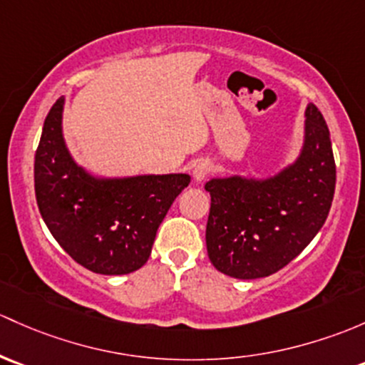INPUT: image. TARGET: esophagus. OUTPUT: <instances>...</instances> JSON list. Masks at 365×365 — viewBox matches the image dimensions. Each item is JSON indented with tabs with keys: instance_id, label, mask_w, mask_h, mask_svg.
I'll return each instance as SVG.
<instances>
[{
	"instance_id": "obj_1",
	"label": "esophagus",
	"mask_w": 365,
	"mask_h": 365,
	"mask_svg": "<svg viewBox=\"0 0 365 365\" xmlns=\"http://www.w3.org/2000/svg\"><path fill=\"white\" fill-rule=\"evenodd\" d=\"M210 170H212V168H210V164L206 163V160H199L194 168V178L197 180V182H202V180L208 176Z\"/></svg>"
}]
</instances>
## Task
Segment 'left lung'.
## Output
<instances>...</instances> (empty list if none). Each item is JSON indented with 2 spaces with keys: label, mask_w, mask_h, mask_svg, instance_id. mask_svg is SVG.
<instances>
[{
  "label": "left lung",
  "mask_w": 365,
  "mask_h": 365,
  "mask_svg": "<svg viewBox=\"0 0 365 365\" xmlns=\"http://www.w3.org/2000/svg\"><path fill=\"white\" fill-rule=\"evenodd\" d=\"M206 248L220 273L264 278L285 267L327 220L336 189L331 134L320 110L306 108V140L290 168L269 180H210Z\"/></svg>",
  "instance_id": "left-lung-1"
}]
</instances>
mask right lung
Listing matches in <instances>:
<instances>
[{
    "label": "right lung",
    "instance_id": "obj_1",
    "mask_svg": "<svg viewBox=\"0 0 365 365\" xmlns=\"http://www.w3.org/2000/svg\"><path fill=\"white\" fill-rule=\"evenodd\" d=\"M64 98L45 118L34 155L41 218L63 250L92 273L128 274L148 260L160 222L189 175L98 180L76 166L61 131Z\"/></svg>",
    "mask_w": 365,
    "mask_h": 365
}]
</instances>
